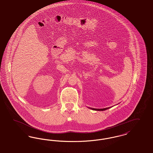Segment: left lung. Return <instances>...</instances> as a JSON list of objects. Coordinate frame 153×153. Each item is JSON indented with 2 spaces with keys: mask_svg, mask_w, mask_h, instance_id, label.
<instances>
[{
  "mask_svg": "<svg viewBox=\"0 0 153 153\" xmlns=\"http://www.w3.org/2000/svg\"><path fill=\"white\" fill-rule=\"evenodd\" d=\"M110 107H107V108H101V109H97V108H90L91 109L93 110H97V111H103V110H106L107 109L109 108Z\"/></svg>",
  "mask_w": 153,
  "mask_h": 153,
  "instance_id": "1",
  "label": "left lung"
}]
</instances>
